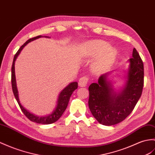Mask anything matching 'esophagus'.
<instances>
[{"mask_svg":"<svg viewBox=\"0 0 155 155\" xmlns=\"http://www.w3.org/2000/svg\"><path fill=\"white\" fill-rule=\"evenodd\" d=\"M89 80V77L88 76L82 77L78 81V85L80 86H86Z\"/></svg>","mask_w":155,"mask_h":155,"instance_id":"1","label":"esophagus"}]
</instances>
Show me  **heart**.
<instances>
[{
  "mask_svg": "<svg viewBox=\"0 0 155 155\" xmlns=\"http://www.w3.org/2000/svg\"><path fill=\"white\" fill-rule=\"evenodd\" d=\"M84 53L86 57H95L101 55L96 61L94 69L97 71L102 72L114 62L117 51L115 49L110 48L108 43L97 40L86 45L84 48Z\"/></svg>",
  "mask_w": 155,
  "mask_h": 155,
  "instance_id": "1",
  "label": "heart"
}]
</instances>
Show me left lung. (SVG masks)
Instances as JSON below:
<instances>
[{
	"label": "left lung",
	"mask_w": 155,
	"mask_h": 155,
	"mask_svg": "<svg viewBox=\"0 0 155 155\" xmlns=\"http://www.w3.org/2000/svg\"><path fill=\"white\" fill-rule=\"evenodd\" d=\"M129 62L127 83L120 94H114L112 86L104 74L100 76L97 83L89 86V109L100 124L109 126L124 121L134 110L141 96L144 67L135 48L133 50V57L129 59Z\"/></svg>",
	"instance_id": "left-lung-1"
}]
</instances>
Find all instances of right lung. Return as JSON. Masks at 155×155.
I'll list each match as a JSON object with an SVG mask.
<instances>
[{
    "mask_svg": "<svg viewBox=\"0 0 155 155\" xmlns=\"http://www.w3.org/2000/svg\"><path fill=\"white\" fill-rule=\"evenodd\" d=\"M41 35H38V36L34 37L29 39L27 41H26L24 44L20 47V48L18 49V51L16 52L15 55L13 59V63L12 65V74H11V83H12V91L14 93V95L15 96V98L17 102L18 103V105L20 107L21 110L22 111L24 114L26 116L29 120L30 121L35 122V123L38 124H51L54 123V122L57 121L61 117L64 111H65L67 107L68 106V104L69 102L70 97L71 96L73 92L78 88V83L77 82H72V83L69 84V86H67L66 88H64L63 91L60 93L59 99H58V104H57V106L56 107L55 110H54L53 112L49 115L48 116H45V117H38L35 116V115L32 114L30 113V111H28L27 110H26L24 107L21 105L20 103L19 99H18V90L16 87V78H15V73H14V63H15V61L17 58L18 55H19L21 49L24 48V47L28 44L29 42L34 40V39H36L39 38H41Z\"/></svg>",
    "mask_w": 155,
    "mask_h": 155,
    "instance_id": "right-lung-1",
    "label": "right lung"
}]
</instances>
